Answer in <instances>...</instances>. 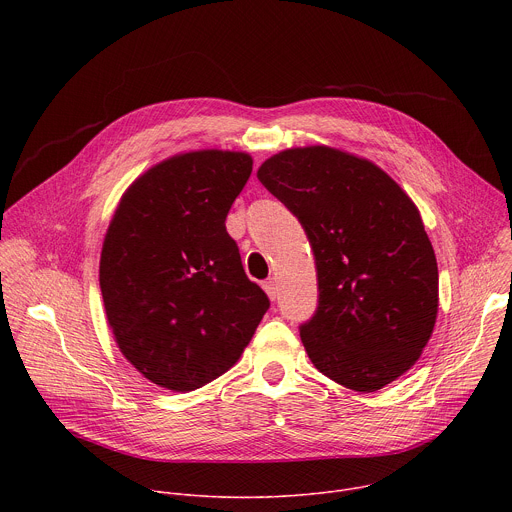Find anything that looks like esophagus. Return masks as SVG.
Here are the masks:
<instances>
[{
  "label": "esophagus",
  "instance_id": "obj_1",
  "mask_svg": "<svg viewBox=\"0 0 512 512\" xmlns=\"http://www.w3.org/2000/svg\"><path fill=\"white\" fill-rule=\"evenodd\" d=\"M263 289L267 291V296H269L271 300H275V296H277V283H275V279L263 281Z\"/></svg>",
  "mask_w": 512,
  "mask_h": 512
}]
</instances>
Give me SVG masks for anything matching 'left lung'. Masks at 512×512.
Segmentation results:
<instances>
[{"label": "left lung", "mask_w": 512, "mask_h": 512, "mask_svg": "<svg viewBox=\"0 0 512 512\" xmlns=\"http://www.w3.org/2000/svg\"><path fill=\"white\" fill-rule=\"evenodd\" d=\"M259 182L302 223L318 308L300 326L314 367L373 393L407 373L437 318V261L421 214L373 162L308 145L261 164Z\"/></svg>", "instance_id": "1"}]
</instances>
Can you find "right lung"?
Listing matches in <instances>:
<instances>
[{"instance_id": "add662e5", "label": "right lung", "mask_w": 512, "mask_h": 512, "mask_svg": "<svg viewBox=\"0 0 512 512\" xmlns=\"http://www.w3.org/2000/svg\"><path fill=\"white\" fill-rule=\"evenodd\" d=\"M245 152L200 150L141 174L107 229L99 283L115 342L156 385L186 393L227 373L269 310L225 221Z\"/></svg>"}]
</instances>
